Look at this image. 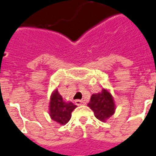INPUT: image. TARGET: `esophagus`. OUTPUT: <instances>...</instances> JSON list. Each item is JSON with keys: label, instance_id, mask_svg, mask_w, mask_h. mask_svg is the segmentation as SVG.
I'll use <instances>...</instances> for the list:
<instances>
[{"label": "esophagus", "instance_id": "34e87169", "mask_svg": "<svg viewBox=\"0 0 156 156\" xmlns=\"http://www.w3.org/2000/svg\"><path fill=\"white\" fill-rule=\"evenodd\" d=\"M85 102H84V101H83V100H76L75 101V104L78 105V106H80V105H83L84 104Z\"/></svg>", "mask_w": 156, "mask_h": 156}]
</instances>
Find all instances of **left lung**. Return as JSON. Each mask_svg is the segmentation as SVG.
<instances>
[{"instance_id": "1", "label": "left lung", "mask_w": 156, "mask_h": 156, "mask_svg": "<svg viewBox=\"0 0 156 156\" xmlns=\"http://www.w3.org/2000/svg\"><path fill=\"white\" fill-rule=\"evenodd\" d=\"M88 107L93 111L96 117L101 122L112 116L115 112L112 97L105 89H102L101 93L92 95Z\"/></svg>"}]
</instances>
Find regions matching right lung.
<instances>
[{
	"label": "right lung",
	"mask_w": 156,
	"mask_h": 156,
	"mask_svg": "<svg viewBox=\"0 0 156 156\" xmlns=\"http://www.w3.org/2000/svg\"><path fill=\"white\" fill-rule=\"evenodd\" d=\"M76 105L72 102H66L63 100L62 96L55 90L52 94L49 104V114L51 118L62 125L66 124L71 118L72 112L76 108Z\"/></svg>",
	"instance_id": "1"
}]
</instances>
